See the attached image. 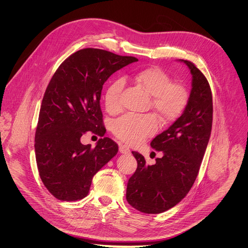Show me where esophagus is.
<instances>
[{
	"label": "esophagus",
	"instance_id": "1",
	"mask_svg": "<svg viewBox=\"0 0 248 248\" xmlns=\"http://www.w3.org/2000/svg\"><path fill=\"white\" fill-rule=\"evenodd\" d=\"M119 151H120V153H122V154H128V153L130 152L129 148H128L126 145H124V144H121V145H120Z\"/></svg>",
	"mask_w": 248,
	"mask_h": 248
}]
</instances>
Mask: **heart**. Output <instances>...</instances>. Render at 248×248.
<instances>
[{"label":"heart","instance_id":"heart-1","mask_svg":"<svg viewBox=\"0 0 248 248\" xmlns=\"http://www.w3.org/2000/svg\"><path fill=\"white\" fill-rule=\"evenodd\" d=\"M134 81L152 96V107L164 124L178 120L188 102V92L181 83H173L170 77L158 66H149L134 75ZM124 81L116 79L105 91L106 110L117 114L122 110V92ZM159 128V122L153 115H125L113 124V132L124 142L132 145L154 134Z\"/></svg>","mask_w":248,"mask_h":248}]
</instances>
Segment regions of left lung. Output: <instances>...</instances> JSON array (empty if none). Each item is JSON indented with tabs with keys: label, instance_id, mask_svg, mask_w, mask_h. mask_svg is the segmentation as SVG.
Instances as JSON below:
<instances>
[{
	"label": "left lung",
	"instance_id": "8db88e82",
	"mask_svg": "<svg viewBox=\"0 0 248 248\" xmlns=\"http://www.w3.org/2000/svg\"><path fill=\"white\" fill-rule=\"evenodd\" d=\"M180 62L190 70L191 91L182 116L151 141V147L162 152L163 157L149 166L142 155L132 151L137 169L128 180L126 200L146 214L162 213L186 197L196 180L211 135L213 100L210 85L191 62Z\"/></svg>",
	"mask_w": 248,
	"mask_h": 248
}]
</instances>
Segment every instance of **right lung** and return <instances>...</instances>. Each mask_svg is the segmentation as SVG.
<instances>
[{"instance_id": "1", "label": "right lung", "mask_w": 248, "mask_h": 248, "mask_svg": "<svg viewBox=\"0 0 248 248\" xmlns=\"http://www.w3.org/2000/svg\"><path fill=\"white\" fill-rule=\"evenodd\" d=\"M134 57L86 48L65 59L45 91L35 133L40 178L57 199L87 196L94 174L114 156L118 144L100 138L95 148L83 145L86 131L104 136L100 98L104 83L117 70L137 62Z\"/></svg>"}]
</instances>
